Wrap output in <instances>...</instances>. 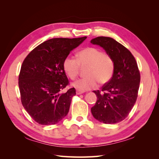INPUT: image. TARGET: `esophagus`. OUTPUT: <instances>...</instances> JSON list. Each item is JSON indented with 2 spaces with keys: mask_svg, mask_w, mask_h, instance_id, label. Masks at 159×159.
Wrapping results in <instances>:
<instances>
[{
  "mask_svg": "<svg viewBox=\"0 0 159 159\" xmlns=\"http://www.w3.org/2000/svg\"><path fill=\"white\" fill-rule=\"evenodd\" d=\"M84 93V91H81L80 90H76V94L77 95H80V94H82Z\"/></svg>",
  "mask_w": 159,
  "mask_h": 159,
  "instance_id": "34e87169",
  "label": "esophagus"
}]
</instances>
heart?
<instances>
[{"mask_svg": "<svg viewBox=\"0 0 159 159\" xmlns=\"http://www.w3.org/2000/svg\"><path fill=\"white\" fill-rule=\"evenodd\" d=\"M88 66L86 75L72 84L75 88L80 91L89 90L101 84H107L114 73L115 63L111 56L94 47H88L80 51L76 59L66 57L63 61V68L71 80L79 75L80 67Z\"/></svg>", "mask_w": 159, "mask_h": 159, "instance_id": "b5f03b06", "label": "heart"}]
</instances>
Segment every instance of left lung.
<instances>
[{
  "label": "left lung",
  "mask_w": 159,
  "mask_h": 159,
  "mask_svg": "<svg viewBox=\"0 0 159 159\" xmlns=\"http://www.w3.org/2000/svg\"><path fill=\"white\" fill-rule=\"evenodd\" d=\"M91 43L102 47L115 63L111 79L102 91H93L98 99L91 113L100 122L117 123L128 116L136 102L141 80L137 61L131 52L113 38L99 36Z\"/></svg>",
  "instance_id": "1"
}]
</instances>
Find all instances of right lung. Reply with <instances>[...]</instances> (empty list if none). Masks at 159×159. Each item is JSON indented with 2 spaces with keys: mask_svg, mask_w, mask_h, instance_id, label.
<instances>
[{
  "mask_svg": "<svg viewBox=\"0 0 159 159\" xmlns=\"http://www.w3.org/2000/svg\"><path fill=\"white\" fill-rule=\"evenodd\" d=\"M86 38H52L36 47L23 61L18 76L21 102L38 123L54 125L68 113L76 93L74 88L62 93L69 84L63 61Z\"/></svg>",
  "mask_w": 159,
  "mask_h": 159,
  "instance_id": "right-lung-1",
  "label": "right lung"
}]
</instances>
